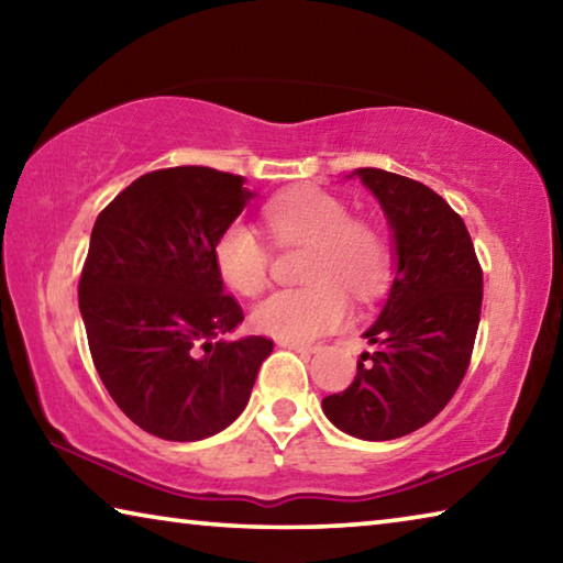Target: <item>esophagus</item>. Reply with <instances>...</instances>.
<instances>
[{
  "label": "esophagus",
  "mask_w": 563,
  "mask_h": 563,
  "mask_svg": "<svg viewBox=\"0 0 563 563\" xmlns=\"http://www.w3.org/2000/svg\"><path fill=\"white\" fill-rule=\"evenodd\" d=\"M278 345L285 350H295L300 352V355H312V352H318V345H305V342H292V340H278Z\"/></svg>",
  "instance_id": "obj_1"
}]
</instances>
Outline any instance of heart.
<instances>
[{
  "instance_id": "b5f03b06",
  "label": "heart",
  "mask_w": 563,
  "mask_h": 563,
  "mask_svg": "<svg viewBox=\"0 0 563 563\" xmlns=\"http://www.w3.org/2000/svg\"><path fill=\"white\" fill-rule=\"evenodd\" d=\"M268 231L280 245H310L305 283L308 288L278 290L255 305L253 328L275 340L308 342L342 328L350 318L347 290L357 300L383 292L387 247L383 235L350 208L320 188H302L273 198L263 208ZM213 263L228 288L255 295L268 283L271 251L243 221L223 228L213 245Z\"/></svg>"
}]
</instances>
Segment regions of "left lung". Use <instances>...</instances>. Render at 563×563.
Masks as SVG:
<instances>
[{
	"instance_id": "obj_1",
	"label": "left lung",
	"mask_w": 563,
	"mask_h": 563,
	"mask_svg": "<svg viewBox=\"0 0 563 563\" xmlns=\"http://www.w3.org/2000/svg\"><path fill=\"white\" fill-rule=\"evenodd\" d=\"M393 231L395 278L347 389L322 412L350 437L397 440L442 412L470 367L482 268L466 225L442 196L383 168H355Z\"/></svg>"
}]
</instances>
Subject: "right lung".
Segmentation results:
<instances>
[{
	"label": "right lung",
	"instance_id": "right-lung-1",
	"mask_svg": "<svg viewBox=\"0 0 563 563\" xmlns=\"http://www.w3.org/2000/svg\"><path fill=\"white\" fill-rule=\"evenodd\" d=\"M253 196L243 176L176 166L133 180L93 223L79 280L93 365L121 412L161 440L233 424L273 352L268 338H223L243 310L213 263Z\"/></svg>",
	"mask_w": 563,
	"mask_h": 563
}]
</instances>
